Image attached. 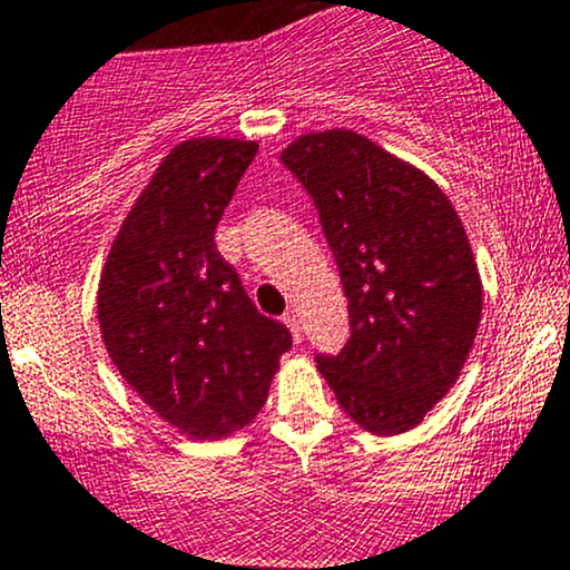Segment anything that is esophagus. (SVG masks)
Segmentation results:
<instances>
[{
  "mask_svg": "<svg viewBox=\"0 0 570 570\" xmlns=\"http://www.w3.org/2000/svg\"><path fill=\"white\" fill-rule=\"evenodd\" d=\"M285 320V325H287V331H291V336H293V342H302V320H298V315L296 312H287V315L283 317Z\"/></svg>",
  "mask_w": 570,
  "mask_h": 570,
  "instance_id": "34e87169",
  "label": "esophagus"
}]
</instances>
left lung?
Listing matches in <instances>:
<instances>
[{
	"label": "left lung",
	"mask_w": 570,
	"mask_h": 570,
	"mask_svg": "<svg viewBox=\"0 0 570 570\" xmlns=\"http://www.w3.org/2000/svg\"><path fill=\"white\" fill-rule=\"evenodd\" d=\"M283 164L315 202L350 312V338L317 368L338 406L399 436L455 385L482 320L463 223L425 171L353 129L312 131Z\"/></svg>",
	"instance_id": "8db88e82"
}]
</instances>
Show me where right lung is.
<instances>
[{"mask_svg":"<svg viewBox=\"0 0 570 570\" xmlns=\"http://www.w3.org/2000/svg\"><path fill=\"white\" fill-rule=\"evenodd\" d=\"M253 139L171 147L120 223L99 279V328L120 376L164 423L215 441L250 425L293 344L220 258L215 228Z\"/></svg>","mask_w":570,"mask_h":570,"instance_id":"obj_1","label":"right lung"}]
</instances>
